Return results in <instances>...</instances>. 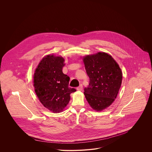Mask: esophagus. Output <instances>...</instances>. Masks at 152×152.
Segmentation results:
<instances>
[{
  "mask_svg": "<svg viewBox=\"0 0 152 152\" xmlns=\"http://www.w3.org/2000/svg\"><path fill=\"white\" fill-rule=\"evenodd\" d=\"M77 89L78 91H82L83 90V84H80V86L77 87Z\"/></svg>",
  "mask_w": 152,
  "mask_h": 152,
  "instance_id": "esophagus-1",
  "label": "esophagus"
}]
</instances>
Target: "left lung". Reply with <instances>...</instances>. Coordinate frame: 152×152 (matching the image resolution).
<instances>
[{
	"label": "left lung",
	"instance_id": "left-lung-1",
	"mask_svg": "<svg viewBox=\"0 0 152 152\" xmlns=\"http://www.w3.org/2000/svg\"><path fill=\"white\" fill-rule=\"evenodd\" d=\"M89 86L84 95L92 108L101 111L114 101L121 86L122 73L113 58L105 53L84 58Z\"/></svg>",
	"mask_w": 152,
	"mask_h": 152
}]
</instances>
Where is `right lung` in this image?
<instances>
[{"label":"right lung","instance_id":"1","mask_svg":"<svg viewBox=\"0 0 152 152\" xmlns=\"http://www.w3.org/2000/svg\"><path fill=\"white\" fill-rule=\"evenodd\" d=\"M64 59L48 55L44 57L34 75L35 92L41 103L54 113L61 112L76 91L68 86L69 77L63 72Z\"/></svg>","mask_w":152,"mask_h":152}]
</instances>
